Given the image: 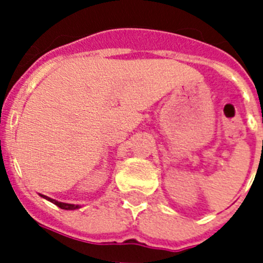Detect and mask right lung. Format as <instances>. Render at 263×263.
<instances>
[{"label":"right lung","instance_id":"right-lung-1","mask_svg":"<svg viewBox=\"0 0 263 263\" xmlns=\"http://www.w3.org/2000/svg\"><path fill=\"white\" fill-rule=\"evenodd\" d=\"M39 196H42L43 199H46V200L51 201V203H53L55 205H58L59 208H62V210L73 211V210H79V208H80V205H75V204H68V203H62V201H58V200H55V199H51V197L46 196V195L39 194Z\"/></svg>","mask_w":263,"mask_h":263}]
</instances>
